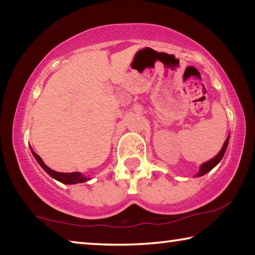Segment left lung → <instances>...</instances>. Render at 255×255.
<instances>
[{"mask_svg":"<svg viewBox=\"0 0 255 255\" xmlns=\"http://www.w3.org/2000/svg\"><path fill=\"white\" fill-rule=\"evenodd\" d=\"M228 139H230V136L226 138V140H225V143H224V146H223V148H222L221 152H219L217 155H216L214 158H211L210 161L202 164V165L200 166L199 172H198L197 176H201V175L206 174L207 172H209L211 169H214V167L217 165L219 162L222 161L224 154H225V152H226V148H227V145H228Z\"/></svg>","mask_w":255,"mask_h":255,"instance_id":"left-lung-1","label":"left lung"}]
</instances>
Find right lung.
Instances as JSON below:
<instances>
[{"label": "right lung", "mask_w": 255, "mask_h": 255, "mask_svg": "<svg viewBox=\"0 0 255 255\" xmlns=\"http://www.w3.org/2000/svg\"><path fill=\"white\" fill-rule=\"evenodd\" d=\"M32 155L34 156V158L37 159V162L39 163V165L44 169L47 173H48L50 176H53L54 179L60 181L62 183H66V184H74V183H81V182H85L88 181L89 178H85V176L82 175L79 172H72V173H60V172H56L54 170H51L50 167H48L46 164L42 162L41 157L39 155L36 154L31 149Z\"/></svg>", "instance_id": "1"}]
</instances>
